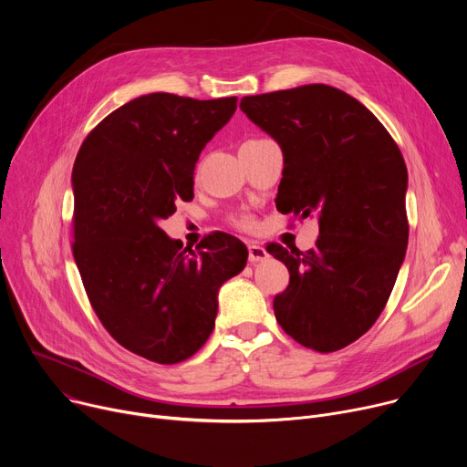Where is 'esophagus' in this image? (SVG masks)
Listing matches in <instances>:
<instances>
[{"mask_svg": "<svg viewBox=\"0 0 467 467\" xmlns=\"http://www.w3.org/2000/svg\"><path fill=\"white\" fill-rule=\"evenodd\" d=\"M248 254H250V263H259L268 257V252L263 246H259V244H250Z\"/></svg>", "mask_w": 467, "mask_h": 467, "instance_id": "1", "label": "esophagus"}]
</instances>
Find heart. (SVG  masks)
I'll return each mask as SVG.
<instances>
[{"instance_id": "1", "label": "heart", "mask_w": 467, "mask_h": 467, "mask_svg": "<svg viewBox=\"0 0 467 467\" xmlns=\"http://www.w3.org/2000/svg\"><path fill=\"white\" fill-rule=\"evenodd\" d=\"M242 225H250V219H242Z\"/></svg>"}]
</instances>
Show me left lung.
Returning <instances> with one entry per match:
<instances>
[{
	"mask_svg": "<svg viewBox=\"0 0 467 467\" xmlns=\"http://www.w3.org/2000/svg\"><path fill=\"white\" fill-rule=\"evenodd\" d=\"M240 109L282 150L276 208L320 225L305 254L266 248L289 271L276 320L306 348H345L377 322L405 259L400 147L361 102L327 85L244 96Z\"/></svg>",
	"mask_w": 467,
	"mask_h": 467,
	"instance_id": "left-lung-1",
	"label": "left lung"
}]
</instances>
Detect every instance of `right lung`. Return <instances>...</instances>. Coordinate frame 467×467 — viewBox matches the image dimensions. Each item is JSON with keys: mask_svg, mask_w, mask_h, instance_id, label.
I'll use <instances>...</instances> for the list:
<instances>
[{"mask_svg": "<svg viewBox=\"0 0 467 467\" xmlns=\"http://www.w3.org/2000/svg\"><path fill=\"white\" fill-rule=\"evenodd\" d=\"M236 100L134 98L87 136L73 164V257L87 296L119 345L145 359L170 365L199 350L221 285L246 266L248 248L227 233L194 254L159 225L192 199L196 161Z\"/></svg>", "mask_w": 467, "mask_h": 467, "instance_id": "1", "label": "right lung"}]
</instances>
